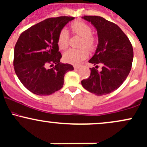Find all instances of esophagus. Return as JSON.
Returning a JSON list of instances; mask_svg holds the SVG:
<instances>
[{
	"instance_id": "obj_1",
	"label": "esophagus",
	"mask_w": 147,
	"mask_h": 147,
	"mask_svg": "<svg viewBox=\"0 0 147 147\" xmlns=\"http://www.w3.org/2000/svg\"><path fill=\"white\" fill-rule=\"evenodd\" d=\"M81 67V65H74V68L75 70H77V69H80Z\"/></svg>"
}]
</instances>
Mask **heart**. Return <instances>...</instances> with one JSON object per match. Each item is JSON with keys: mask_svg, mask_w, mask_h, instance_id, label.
I'll use <instances>...</instances> for the list:
<instances>
[{"mask_svg": "<svg viewBox=\"0 0 147 147\" xmlns=\"http://www.w3.org/2000/svg\"><path fill=\"white\" fill-rule=\"evenodd\" d=\"M70 27L75 34L82 38V47H86L89 50L94 49L96 44V38L91 34V28L88 24L82 21H77L71 24ZM69 40L70 35L68 31L66 29L61 30L58 38V45L61 50H65L68 47ZM88 55V51L85 48L81 49H71L64 54L63 58L66 62L77 65L86 59Z\"/></svg>", "mask_w": 147, "mask_h": 147, "instance_id": "heart-1", "label": "heart"}]
</instances>
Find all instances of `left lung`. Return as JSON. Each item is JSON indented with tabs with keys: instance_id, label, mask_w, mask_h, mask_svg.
Masks as SVG:
<instances>
[{
	"instance_id": "8db88e82",
	"label": "left lung",
	"mask_w": 147,
	"mask_h": 147,
	"mask_svg": "<svg viewBox=\"0 0 147 147\" xmlns=\"http://www.w3.org/2000/svg\"><path fill=\"white\" fill-rule=\"evenodd\" d=\"M97 30L98 45L88 61L93 64L89 77L82 81L88 91L96 96L110 93L121 86L131 70L133 46L128 37L117 24L98 16H84ZM98 65L102 70H97ZM91 69V68H90Z\"/></svg>"
}]
</instances>
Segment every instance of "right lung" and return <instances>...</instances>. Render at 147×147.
<instances>
[{"instance_id":"right-lung-1","label":"right lung","mask_w":147,"mask_h":147,"mask_svg":"<svg viewBox=\"0 0 147 147\" xmlns=\"http://www.w3.org/2000/svg\"><path fill=\"white\" fill-rule=\"evenodd\" d=\"M72 17L47 19L24 31L14 51V68L28 91L38 96L55 93L63 86L64 76L73 66L60 62L58 38ZM53 67L49 69L48 66Z\"/></svg>"}]
</instances>
